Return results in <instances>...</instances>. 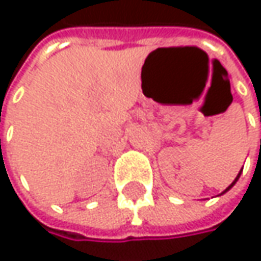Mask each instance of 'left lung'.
<instances>
[{
    "instance_id": "1",
    "label": "left lung",
    "mask_w": 261,
    "mask_h": 261,
    "mask_svg": "<svg viewBox=\"0 0 261 261\" xmlns=\"http://www.w3.org/2000/svg\"><path fill=\"white\" fill-rule=\"evenodd\" d=\"M240 174H242V171H240V172H239V174H237V177H236V180H234V181L231 182V184H230V186H228V187H227V189H225V190H224V192H222V193H225V192H228V190H230V189H231V187H233V186H234L236 181H237V180H239V177H240Z\"/></svg>"
}]
</instances>
